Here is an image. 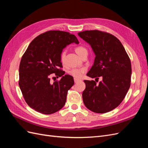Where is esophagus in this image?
<instances>
[{
  "label": "esophagus",
  "instance_id": "esophagus-1",
  "mask_svg": "<svg viewBox=\"0 0 148 148\" xmlns=\"http://www.w3.org/2000/svg\"><path fill=\"white\" fill-rule=\"evenodd\" d=\"M79 79H76V78H74V82H75V83H77L78 82H79Z\"/></svg>",
  "mask_w": 148,
  "mask_h": 148
}]
</instances>
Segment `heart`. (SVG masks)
<instances>
[{
  "instance_id": "obj_1",
  "label": "heart",
  "mask_w": 148,
  "mask_h": 148,
  "mask_svg": "<svg viewBox=\"0 0 148 148\" xmlns=\"http://www.w3.org/2000/svg\"><path fill=\"white\" fill-rule=\"evenodd\" d=\"M75 51L80 57H83L85 54H88L87 49L82 46L76 47L75 49ZM65 56H66V51H62L60 53V61L61 62H62V63H64L65 61ZM85 71H86V69L84 68L73 69L69 70L68 71V73L70 76H71V77H73L74 78L79 79L82 77V76Z\"/></svg>"
}]
</instances>
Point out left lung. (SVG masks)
I'll use <instances>...</instances> for the list:
<instances>
[{
  "label": "left lung",
  "mask_w": 148,
  "mask_h": 148,
  "mask_svg": "<svg viewBox=\"0 0 148 148\" xmlns=\"http://www.w3.org/2000/svg\"><path fill=\"white\" fill-rule=\"evenodd\" d=\"M78 34L89 44L96 56L86 75L97 79L102 78L98 84L94 80H84L83 102L94 112H108L120 105L130 86V59L122 44L112 34L99 30L84 31Z\"/></svg>",
  "instance_id": "1"
}]
</instances>
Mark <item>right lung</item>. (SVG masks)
<instances>
[{
	"label": "right lung",
	"mask_w": 148,
	"mask_h": 148,
	"mask_svg": "<svg viewBox=\"0 0 148 148\" xmlns=\"http://www.w3.org/2000/svg\"><path fill=\"white\" fill-rule=\"evenodd\" d=\"M79 42L74 34L62 31H49L29 44L21 57L19 86L28 105L43 114L59 111L65 104L67 92L74 84L73 78L62 71L60 56L67 45ZM61 79L50 83L49 75Z\"/></svg>",
	"instance_id": "add662e5"
}]
</instances>
